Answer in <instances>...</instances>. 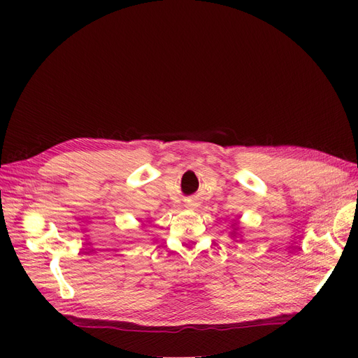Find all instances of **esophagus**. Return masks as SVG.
I'll use <instances>...</instances> for the list:
<instances>
[{"instance_id":"34e87169","label":"esophagus","mask_w":358,"mask_h":358,"mask_svg":"<svg viewBox=\"0 0 358 358\" xmlns=\"http://www.w3.org/2000/svg\"><path fill=\"white\" fill-rule=\"evenodd\" d=\"M191 208H192V206H191Z\"/></svg>"}]
</instances>
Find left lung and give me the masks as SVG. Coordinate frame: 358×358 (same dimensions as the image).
Masks as SVG:
<instances>
[{"mask_svg":"<svg viewBox=\"0 0 358 358\" xmlns=\"http://www.w3.org/2000/svg\"><path fill=\"white\" fill-rule=\"evenodd\" d=\"M231 227H233V231L230 233V236L234 239V237H237V234H239V233H237V231H239V224L234 222Z\"/></svg>","mask_w":358,"mask_h":358,"instance_id":"left-lung-1","label":"left lung"}]
</instances>
